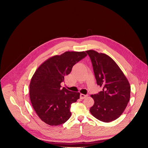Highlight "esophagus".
Instances as JSON below:
<instances>
[{
  "label": "esophagus",
  "instance_id": "1",
  "mask_svg": "<svg viewBox=\"0 0 148 148\" xmlns=\"http://www.w3.org/2000/svg\"><path fill=\"white\" fill-rule=\"evenodd\" d=\"M88 95H84V94H81L80 95V99H85L86 97H88Z\"/></svg>",
  "mask_w": 148,
  "mask_h": 148
}]
</instances>
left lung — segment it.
Wrapping results in <instances>:
<instances>
[{
	"mask_svg": "<svg viewBox=\"0 0 148 148\" xmlns=\"http://www.w3.org/2000/svg\"><path fill=\"white\" fill-rule=\"evenodd\" d=\"M89 56L97 84L103 88L92 95L95 103L90 108L92 115L104 122L118 119L126 108L130 98V85L123 71L108 55L94 50L86 51Z\"/></svg>",
	"mask_w": 148,
	"mask_h": 148,
	"instance_id": "1",
	"label": "left lung"
}]
</instances>
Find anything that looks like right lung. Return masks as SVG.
Segmentation results:
<instances>
[{"label": "right lung", "mask_w": 148, "mask_h": 148, "mask_svg": "<svg viewBox=\"0 0 148 148\" xmlns=\"http://www.w3.org/2000/svg\"><path fill=\"white\" fill-rule=\"evenodd\" d=\"M87 56L85 52L67 51L43 62L33 74L29 85L30 99L42 121L50 126L65 123L71 116V105L80 93L61 88L60 84L72 68Z\"/></svg>", "instance_id": "obj_1"}]
</instances>
